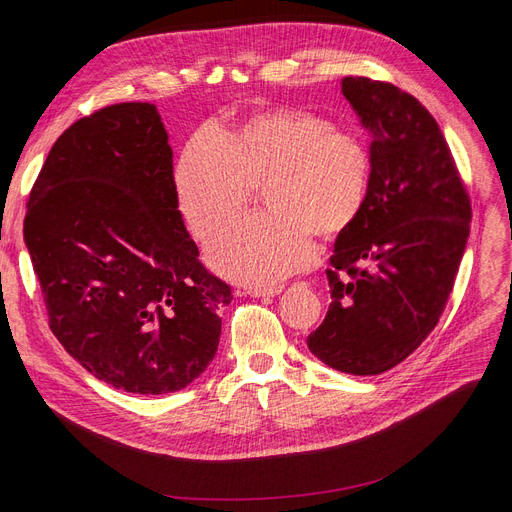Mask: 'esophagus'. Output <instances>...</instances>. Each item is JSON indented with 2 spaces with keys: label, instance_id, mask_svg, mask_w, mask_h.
<instances>
[{
  "label": "esophagus",
  "instance_id": "1",
  "mask_svg": "<svg viewBox=\"0 0 512 512\" xmlns=\"http://www.w3.org/2000/svg\"><path fill=\"white\" fill-rule=\"evenodd\" d=\"M245 294H249V297H253V299H274V297H278V294H282V286H278V288H247Z\"/></svg>",
  "mask_w": 512,
  "mask_h": 512
}]
</instances>
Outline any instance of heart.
<instances>
[{
    "label": "heart",
    "instance_id": "heart-1",
    "mask_svg": "<svg viewBox=\"0 0 512 512\" xmlns=\"http://www.w3.org/2000/svg\"><path fill=\"white\" fill-rule=\"evenodd\" d=\"M371 182L367 145L307 110L274 107L232 128L197 134L178 157L174 186L184 222L211 242L263 195L267 218L230 230L207 251L211 270L274 286L313 263L315 236L334 238L365 207Z\"/></svg>",
    "mask_w": 512,
    "mask_h": 512
}]
</instances>
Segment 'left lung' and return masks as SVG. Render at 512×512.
<instances>
[{
  "mask_svg": "<svg viewBox=\"0 0 512 512\" xmlns=\"http://www.w3.org/2000/svg\"><path fill=\"white\" fill-rule=\"evenodd\" d=\"M340 85L371 137V182L359 218L336 238L332 305L307 346L332 369L378 375L436 328L471 203L438 122L413 95L363 76Z\"/></svg>",
  "mask_w": 512,
  "mask_h": 512,
  "instance_id": "left-lung-1",
  "label": "left lung"
}]
</instances>
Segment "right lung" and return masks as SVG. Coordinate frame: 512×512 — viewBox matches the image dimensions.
<instances>
[{"label": "right lung", "instance_id": "obj_1", "mask_svg": "<svg viewBox=\"0 0 512 512\" xmlns=\"http://www.w3.org/2000/svg\"><path fill=\"white\" fill-rule=\"evenodd\" d=\"M172 155L155 105L103 107L53 143L26 205L51 332L97 380L132 394L195 382L232 301L186 232Z\"/></svg>", "mask_w": 512, "mask_h": 512}]
</instances>
